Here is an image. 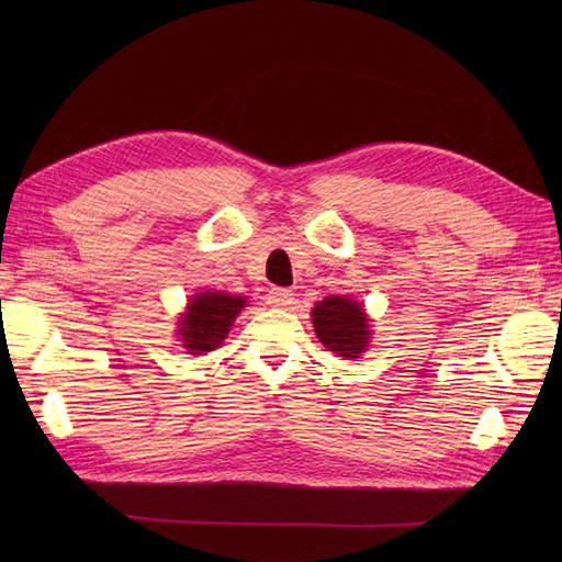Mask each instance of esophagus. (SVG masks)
<instances>
[{"instance_id": "34e87169", "label": "esophagus", "mask_w": 562, "mask_h": 562, "mask_svg": "<svg viewBox=\"0 0 562 562\" xmlns=\"http://www.w3.org/2000/svg\"><path fill=\"white\" fill-rule=\"evenodd\" d=\"M293 302H295V293L288 291V288H271L267 293V304H271V307L288 310Z\"/></svg>"}]
</instances>
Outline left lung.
I'll return each instance as SVG.
<instances>
[{
	"label": "left lung",
	"instance_id": "left-lung-1",
	"mask_svg": "<svg viewBox=\"0 0 562 562\" xmlns=\"http://www.w3.org/2000/svg\"><path fill=\"white\" fill-rule=\"evenodd\" d=\"M314 333L337 356L359 359L370 342V318L361 302L347 295H330L312 310Z\"/></svg>",
	"mask_w": 562,
	"mask_h": 562
}]
</instances>
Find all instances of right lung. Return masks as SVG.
<instances>
[{
	"mask_svg": "<svg viewBox=\"0 0 562 562\" xmlns=\"http://www.w3.org/2000/svg\"><path fill=\"white\" fill-rule=\"evenodd\" d=\"M246 307V297L223 291L196 293L178 321V335L187 353L201 356L223 345L234 318Z\"/></svg>",
	"mask_w": 562,
	"mask_h": 562,
	"instance_id": "right-lung-1",
	"label": "right lung"
}]
</instances>
